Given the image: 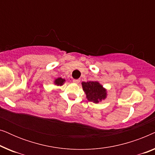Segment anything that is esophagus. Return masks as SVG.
<instances>
[{"instance_id": "1", "label": "esophagus", "mask_w": 155, "mask_h": 155, "mask_svg": "<svg viewBox=\"0 0 155 155\" xmlns=\"http://www.w3.org/2000/svg\"><path fill=\"white\" fill-rule=\"evenodd\" d=\"M73 82L76 84H78L80 82V80H73Z\"/></svg>"}]
</instances>
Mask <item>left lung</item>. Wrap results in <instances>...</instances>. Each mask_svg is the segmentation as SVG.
Returning <instances> with one entry per match:
<instances>
[{
	"mask_svg": "<svg viewBox=\"0 0 155 155\" xmlns=\"http://www.w3.org/2000/svg\"><path fill=\"white\" fill-rule=\"evenodd\" d=\"M82 86L89 101L97 104L107 97V91L98 82H82Z\"/></svg>",
	"mask_w": 155,
	"mask_h": 155,
	"instance_id": "left-lung-1",
	"label": "left lung"
}]
</instances>
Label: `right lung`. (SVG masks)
I'll return each instance as SVG.
<instances>
[{"label":"right lung","mask_w":155,"mask_h":155,"mask_svg":"<svg viewBox=\"0 0 155 155\" xmlns=\"http://www.w3.org/2000/svg\"><path fill=\"white\" fill-rule=\"evenodd\" d=\"M65 81V80L63 79V78H57V79L55 80L54 83H55V84H56V85H58V86H61V85H63Z\"/></svg>","instance_id":"1"}]
</instances>
